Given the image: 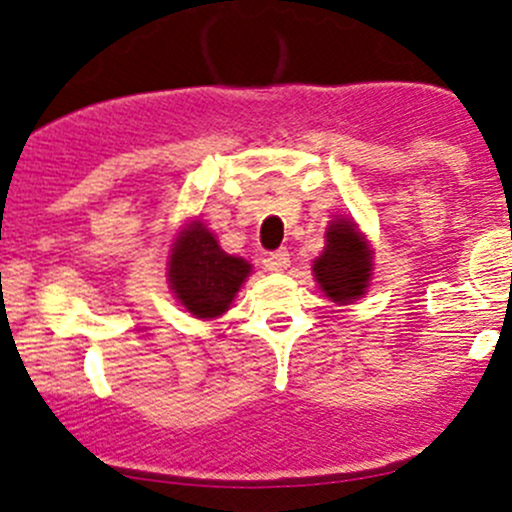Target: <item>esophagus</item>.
Wrapping results in <instances>:
<instances>
[{"instance_id":"esophagus-1","label":"esophagus","mask_w":512,"mask_h":512,"mask_svg":"<svg viewBox=\"0 0 512 512\" xmlns=\"http://www.w3.org/2000/svg\"><path fill=\"white\" fill-rule=\"evenodd\" d=\"M289 267V252L287 250H277L272 255L265 257V270L270 272H285Z\"/></svg>"}]
</instances>
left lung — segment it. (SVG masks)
Returning <instances> with one entry per match:
<instances>
[{"instance_id": "left-lung-1", "label": "left lung", "mask_w": 512, "mask_h": 512, "mask_svg": "<svg viewBox=\"0 0 512 512\" xmlns=\"http://www.w3.org/2000/svg\"><path fill=\"white\" fill-rule=\"evenodd\" d=\"M314 282L334 304H354L369 292L374 250L352 218H334L324 232V250L312 265Z\"/></svg>"}]
</instances>
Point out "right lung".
I'll return each mask as SVG.
<instances>
[{"label":"right lung","mask_w":512,"mask_h":512,"mask_svg":"<svg viewBox=\"0 0 512 512\" xmlns=\"http://www.w3.org/2000/svg\"><path fill=\"white\" fill-rule=\"evenodd\" d=\"M165 270L170 292L180 307L195 319L210 322L230 309L252 265L242 257L227 255L208 225L195 218L180 227L170 242Z\"/></svg>","instance_id":"obj_1"}]
</instances>
